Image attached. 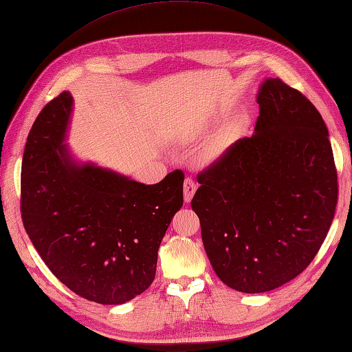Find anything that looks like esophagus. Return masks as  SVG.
<instances>
[{"instance_id": "1", "label": "esophagus", "mask_w": 352, "mask_h": 352, "mask_svg": "<svg viewBox=\"0 0 352 352\" xmlns=\"http://www.w3.org/2000/svg\"><path fill=\"white\" fill-rule=\"evenodd\" d=\"M183 190H184V202L189 204L192 201V198H193L195 192H196V183L193 182L192 178H186L184 179Z\"/></svg>"}]
</instances>
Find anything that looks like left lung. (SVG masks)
Returning a JSON list of instances; mask_svg holds the SVG:
<instances>
[{
    "mask_svg": "<svg viewBox=\"0 0 352 352\" xmlns=\"http://www.w3.org/2000/svg\"><path fill=\"white\" fill-rule=\"evenodd\" d=\"M255 133L198 175L192 199L210 264L226 287L267 292L297 277L324 243L338 174L321 113L277 78L261 82Z\"/></svg>",
    "mask_w": 352,
    "mask_h": 352,
    "instance_id": "8db88e82",
    "label": "left lung"
}]
</instances>
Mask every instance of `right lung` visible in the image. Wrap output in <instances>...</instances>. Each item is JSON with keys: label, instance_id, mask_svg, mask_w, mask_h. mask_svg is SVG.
<instances>
[{"label": "right lung", "instance_id": "obj_1", "mask_svg": "<svg viewBox=\"0 0 352 352\" xmlns=\"http://www.w3.org/2000/svg\"><path fill=\"white\" fill-rule=\"evenodd\" d=\"M73 97L38 113L22 159V222L49 270L78 296L122 305L150 287L157 252L183 206L182 170L157 184L79 160L67 135Z\"/></svg>", "mask_w": 352, "mask_h": 352}]
</instances>
